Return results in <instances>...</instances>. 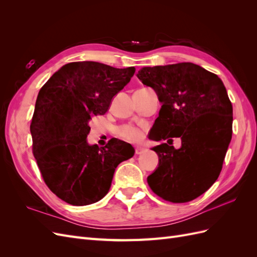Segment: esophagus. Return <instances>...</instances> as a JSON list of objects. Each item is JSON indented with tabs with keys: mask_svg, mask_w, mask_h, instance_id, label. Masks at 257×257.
Segmentation results:
<instances>
[{
	"mask_svg": "<svg viewBox=\"0 0 257 257\" xmlns=\"http://www.w3.org/2000/svg\"><path fill=\"white\" fill-rule=\"evenodd\" d=\"M145 152V149L144 148H142V147H136L135 148V154H142V153H144Z\"/></svg>",
	"mask_w": 257,
	"mask_h": 257,
	"instance_id": "34e87169",
	"label": "esophagus"
}]
</instances>
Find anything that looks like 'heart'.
I'll list each match as a JSON object with an SVG mask.
<instances>
[{
    "instance_id": "heart-1",
    "label": "heart",
    "mask_w": 257,
    "mask_h": 257,
    "mask_svg": "<svg viewBox=\"0 0 257 257\" xmlns=\"http://www.w3.org/2000/svg\"><path fill=\"white\" fill-rule=\"evenodd\" d=\"M116 136L130 143H141L145 136L144 131L132 125H122L116 130Z\"/></svg>"
}]
</instances>
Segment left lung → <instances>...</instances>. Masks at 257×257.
Masks as SVG:
<instances>
[{"mask_svg": "<svg viewBox=\"0 0 257 257\" xmlns=\"http://www.w3.org/2000/svg\"><path fill=\"white\" fill-rule=\"evenodd\" d=\"M137 77L163 104L153 124L154 141L181 138L180 149L166 143L152 148L160 164L148 184L164 200L188 203L204 194L222 170L232 134L226 89L215 74L190 62L144 67Z\"/></svg>", "mask_w": 257, "mask_h": 257, "instance_id": "obj_1", "label": "left lung"}]
</instances>
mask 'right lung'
<instances>
[{"instance_id": "obj_1", "label": "right lung", "mask_w": 257, "mask_h": 257, "mask_svg": "<svg viewBox=\"0 0 257 257\" xmlns=\"http://www.w3.org/2000/svg\"><path fill=\"white\" fill-rule=\"evenodd\" d=\"M136 68L98 62L62 66L37 95L30 130L32 151L46 185L73 206L94 204L110 189L114 170L133 157L121 141L89 146L93 115H103L112 97L130 82Z\"/></svg>"}]
</instances>
